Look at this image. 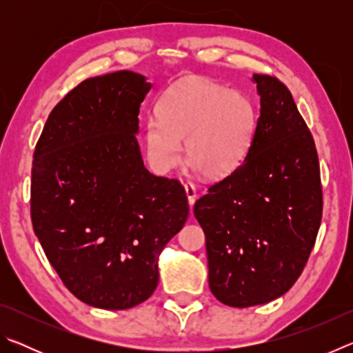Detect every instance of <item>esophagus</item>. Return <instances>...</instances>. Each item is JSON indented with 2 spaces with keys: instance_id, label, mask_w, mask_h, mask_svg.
<instances>
[{
  "instance_id": "1",
  "label": "esophagus",
  "mask_w": 353,
  "mask_h": 353,
  "mask_svg": "<svg viewBox=\"0 0 353 353\" xmlns=\"http://www.w3.org/2000/svg\"><path fill=\"white\" fill-rule=\"evenodd\" d=\"M185 187V193H187V198H188V202H190V205H193L194 204V201H196V187L191 182H187L183 185Z\"/></svg>"
}]
</instances>
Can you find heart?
<instances>
[{"mask_svg":"<svg viewBox=\"0 0 353 353\" xmlns=\"http://www.w3.org/2000/svg\"><path fill=\"white\" fill-rule=\"evenodd\" d=\"M159 118L145 123L149 163L168 172L187 159L208 179H223L243 163L252 145L256 113L244 94L219 83L190 79L170 88L157 104Z\"/></svg>","mask_w":353,"mask_h":353,"instance_id":"obj_1","label":"heart"}]
</instances>
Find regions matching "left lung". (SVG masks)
<instances>
[{
  "label": "left lung",
  "mask_w": 353,
  "mask_h": 353,
  "mask_svg": "<svg viewBox=\"0 0 353 353\" xmlns=\"http://www.w3.org/2000/svg\"><path fill=\"white\" fill-rule=\"evenodd\" d=\"M260 117L246 159L196 201L208 285L229 307L285 294L305 268L322 218L318 151L282 81L254 74Z\"/></svg>",
  "instance_id": "obj_1"
}]
</instances>
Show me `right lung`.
<instances>
[{
  "label": "right lung",
  "mask_w": 353,
  "mask_h": 353,
  "mask_svg": "<svg viewBox=\"0 0 353 353\" xmlns=\"http://www.w3.org/2000/svg\"><path fill=\"white\" fill-rule=\"evenodd\" d=\"M134 71L90 77L59 101L35 145L31 219L63 285L92 307L126 310L159 283V255L188 218L177 179L143 165Z\"/></svg>",
  "instance_id": "1"
}]
</instances>
